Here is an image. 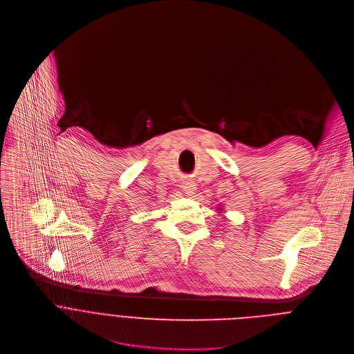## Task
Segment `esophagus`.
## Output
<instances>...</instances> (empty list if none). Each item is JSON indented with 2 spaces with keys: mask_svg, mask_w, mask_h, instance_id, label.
Masks as SVG:
<instances>
[{
  "mask_svg": "<svg viewBox=\"0 0 354 354\" xmlns=\"http://www.w3.org/2000/svg\"><path fill=\"white\" fill-rule=\"evenodd\" d=\"M181 187H183L184 192H185L187 195H189V196H192V195L196 192V184H195L194 181H191V180H185V181H183Z\"/></svg>",
  "mask_w": 354,
  "mask_h": 354,
  "instance_id": "34e87169",
  "label": "esophagus"
}]
</instances>
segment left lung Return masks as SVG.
I'll return each mask as SVG.
<instances>
[{
    "label": "left lung",
    "mask_w": 354,
    "mask_h": 354,
    "mask_svg": "<svg viewBox=\"0 0 354 354\" xmlns=\"http://www.w3.org/2000/svg\"><path fill=\"white\" fill-rule=\"evenodd\" d=\"M220 212H221V207H220Z\"/></svg>",
    "instance_id": "1"
}]
</instances>
